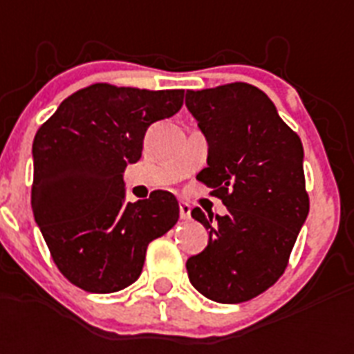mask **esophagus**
Returning <instances> with one entry per match:
<instances>
[{"label":"esophagus","instance_id":"34e87169","mask_svg":"<svg viewBox=\"0 0 354 354\" xmlns=\"http://www.w3.org/2000/svg\"><path fill=\"white\" fill-rule=\"evenodd\" d=\"M180 216H182L183 221L191 218V205L187 202H180Z\"/></svg>","mask_w":354,"mask_h":354}]
</instances>
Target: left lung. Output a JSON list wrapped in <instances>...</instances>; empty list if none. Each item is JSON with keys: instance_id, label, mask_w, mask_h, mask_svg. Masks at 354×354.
I'll return each instance as SVG.
<instances>
[{"instance_id": "8db88e82", "label": "left lung", "mask_w": 354, "mask_h": 354, "mask_svg": "<svg viewBox=\"0 0 354 354\" xmlns=\"http://www.w3.org/2000/svg\"><path fill=\"white\" fill-rule=\"evenodd\" d=\"M185 106L207 141V167L196 178L227 207L215 218L191 211L209 241L187 259L189 281L216 303L248 301L279 279L307 221L301 139L246 82L187 90Z\"/></svg>"}]
</instances>
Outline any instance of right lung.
Returning <instances> with one entry per match:
<instances>
[{"instance_id":"obj_1","label":"right lung","mask_w":354,"mask_h":354,"mask_svg":"<svg viewBox=\"0 0 354 354\" xmlns=\"http://www.w3.org/2000/svg\"><path fill=\"white\" fill-rule=\"evenodd\" d=\"M182 104L183 90L93 84L64 99L36 132L32 215L58 270L82 290L132 285L149 242L178 222L174 194L127 202L122 174L141 158L147 128Z\"/></svg>"}]
</instances>
